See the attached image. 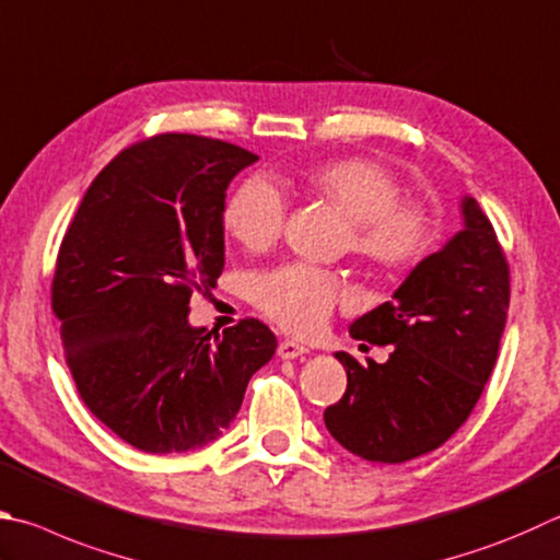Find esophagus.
<instances>
[{
  "label": "esophagus",
  "mask_w": 560,
  "mask_h": 560,
  "mask_svg": "<svg viewBox=\"0 0 560 560\" xmlns=\"http://www.w3.org/2000/svg\"><path fill=\"white\" fill-rule=\"evenodd\" d=\"M277 352H279L281 360H296V358H301V354H306L308 348H306V345L296 342V340H281Z\"/></svg>",
  "instance_id": "esophagus-1"
}]
</instances>
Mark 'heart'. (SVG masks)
<instances>
[{"label": "heart", "instance_id": "b5f03b06", "mask_svg": "<svg viewBox=\"0 0 560 560\" xmlns=\"http://www.w3.org/2000/svg\"><path fill=\"white\" fill-rule=\"evenodd\" d=\"M315 196L332 202L350 218V245L364 261L380 269H406L421 261L433 245V218L419 200L401 198V183L372 159H332L308 171ZM287 198L264 176L242 180L232 192L222 225L228 235L252 252L267 249L281 237ZM348 287L335 271L311 264H281L252 281V301L296 335L318 332Z\"/></svg>", "mask_w": 560, "mask_h": 560}]
</instances>
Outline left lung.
<instances>
[{
	"label": "left lung",
	"instance_id": "obj_1",
	"mask_svg": "<svg viewBox=\"0 0 560 560\" xmlns=\"http://www.w3.org/2000/svg\"><path fill=\"white\" fill-rule=\"evenodd\" d=\"M510 311V264L490 218L463 198V230L416 264L392 301L350 325L354 340L392 345L384 364L335 352L348 372L323 419L335 441L372 463L439 448L472 413ZM364 348V345H362Z\"/></svg>",
	"mask_w": 560,
	"mask_h": 560
}]
</instances>
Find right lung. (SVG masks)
I'll list each match as a JSON object with an SVG mask.
<instances>
[{
  "label": "right lung",
  "instance_id": "add662e5",
  "mask_svg": "<svg viewBox=\"0 0 560 560\" xmlns=\"http://www.w3.org/2000/svg\"><path fill=\"white\" fill-rule=\"evenodd\" d=\"M259 156L228 141L156 135L90 183L60 242L50 306L80 399L144 453H186L235 419L277 335L245 318L192 328L188 303L225 267V190Z\"/></svg>",
  "mask_w": 560,
  "mask_h": 560
}]
</instances>
